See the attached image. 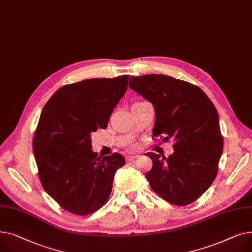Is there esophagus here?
Wrapping results in <instances>:
<instances>
[{"label":"esophagus","mask_w":252,"mask_h":252,"mask_svg":"<svg viewBox=\"0 0 252 252\" xmlns=\"http://www.w3.org/2000/svg\"><path fill=\"white\" fill-rule=\"evenodd\" d=\"M139 155L138 154H135V153H130L128 155H126V160L127 161H134L136 158H138Z\"/></svg>","instance_id":"obj_1"}]
</instances>
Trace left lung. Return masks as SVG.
<instances>
[{
  "instance_id": "8db88e82",
  "label": "left lung",
  "mask_w": 252,
  "mask_h": 252,
  "mask_svg": "<svg viewBox=\"0 0 252 252\" xmlns=\"http://www.w3.org/2000/svg\"><path fill=\"white\" fill-rule=\"evenodd\" d=\"M128 86L153 105V136L175 141L167 158L145 154L153 162L146 174L151 189L171 204L194 202L215 181L222 153L215 105L200 88L168 75L130 76Z\"/></svg>"
}]
</instances>
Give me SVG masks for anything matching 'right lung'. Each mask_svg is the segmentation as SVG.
I'll return each mask as SVG.
<instances>
[{
  "mask_svg": "<svg viewBox=\"0 0 252 252\" xmlns=\"http://www.w3.org/2000/svg\"><path fill=\"white\" fill-rule=\"evenodd\" d=\"M127 81L122 75L64 86L44 106L32 141L34 159L45 191L69 213L87 216L102 207L126 163L118 153L98 157L91 136L107 127Z\"/></svg>",
  "mask_w": 252,
  "mask_h": 252,
  "instance_id": "right-lung-1",
  "label": "right lung"
}]
</instances>
